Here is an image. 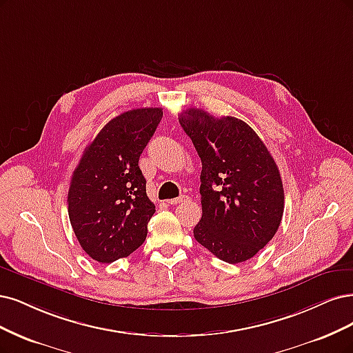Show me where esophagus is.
<instances>
[{
	"instance_id": "obj_1",
	"label": "esophagus",
	"mask_w": 353,
	"mask_h": 353,
	"mask_svg": "<svg viewBox=\"0 0 353 353\" xmlns=\"http://www.w3.org/2000/svg\"><path fill=\"white\" fill-rule=\"evenodd\" d=\"M185 200H187V197H185V196H179V197H176V199L168 200V204H172V205H175V204H178V203H181V201H185Z\"/></svg>"
}]
</instances>
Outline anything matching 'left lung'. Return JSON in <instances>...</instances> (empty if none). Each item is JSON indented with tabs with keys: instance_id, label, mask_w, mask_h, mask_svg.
<instances>
[{
	"instance_id": "left-lung-1",
	"label": "left lung",
	"mask_w": 353,
	"mask_h": 353,
	"mask_svg": "<svg viewBox=\"0 0 353 353\" xmlns=\"http://www.w3.org/2000/svg\"><path fill=\"white\" fill-rule=\"evenodd\" d=\"M201 159L203 214L194 238L217 259L236 264L267 245L285 209L279 168L244 121L187 109L179 118Z\"/></svg>"
}]
</instances>
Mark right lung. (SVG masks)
Here are the masks:
<instances>
[{
	"label": "right lung",
	"instance_id": "obj_1",
	"mask_svg": "<svg viewBox=\"0 0 353 353\" xmlns=\"http://www.w3.org/2000/svg\"><path fill=\"white\" fill-rule=\"evenodd\" d=\"M162 115V108H139L112 118L72 172L70 222L81 248L96 261L128 257L148 236L156 210L139 159Z\"/></svg>",
	"mask_w": 353,
	"mask_h": 353
}]
</instances>
